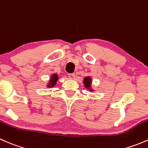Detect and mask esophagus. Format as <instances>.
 Masks as SVG:
<instances>
[{"mask_svg":"<svg viewBox=\"0 0 148 148\" xmlns=\"http://www.w3.org/2000/svg\"><path fill=\"white\" fill-rule=\"evenodd\" d=\"M75 74H74V73H73V74H69V77L70 79H74V78H75Z\"/></svg>","mask_w":148,"mask_h":148,"instance_id":"1","label":"esophagus"}]
</instances>
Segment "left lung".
<instances>
[{"mask_svg": "<svg viewBox=\"0 0 148 148\" xmlns=\"http://www.w3.org/2000/svg\"><path fill=\"white\" fill-rule=\"evenodd\" d=\"M91 83H92V80H91V77H86L84 79V86L87 89H89L91 91Z\"/></svg>", "mask_w": 148, "mask_h": 148, "instance_id": "obj_1", "label": "left lung"}]
</instances>
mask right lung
<instances>
[{
    "label": "right lung",
    "instance_id": "add662e5",
    "mask_svg": "<svg viewBox=\"0 0 148 148\" xmlns=\"http://www.w3.org/2000/svg\"><path fill=\"white\" fill-rule=\"evenodd\" d=\"M58 79H59V77H58L57 74H53V75L51 77V79H50V81H49V84H48V86H49V87H52V86H54V85L56 84V81L58 80Z\"/></svg>",
    "mask_w": 148,
    "mask_h": 148
}]
</instances>
